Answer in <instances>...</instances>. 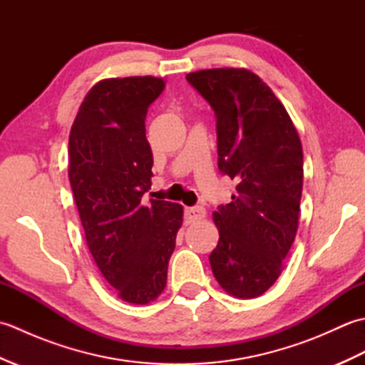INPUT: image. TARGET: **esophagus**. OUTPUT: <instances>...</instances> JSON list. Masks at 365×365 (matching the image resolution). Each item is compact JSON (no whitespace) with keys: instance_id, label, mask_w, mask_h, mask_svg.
<instances>
[{"instance_id":"34e87169","label":"esophagus","mask_w":365,"mask_h":365,"mask_svg":"<svg viewBox=\"0 0 365 365\" xmlns=\"http://www.w3.org/2000/svg\"><path fill=\"white\" fill-rule=\"evenodd\" d=\"M185 218H187L188 222H195V221H199L205 218V208L204 207H190L185 210Z\"/></svg>"}]
</instances>
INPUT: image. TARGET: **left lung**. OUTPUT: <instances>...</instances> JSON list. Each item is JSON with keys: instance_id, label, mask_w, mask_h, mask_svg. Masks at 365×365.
<instances>
[{"instance_id": "obj_1", "label": "left lung", "mask_w": 365, "mask_h": 365, "mask_svg": "<svg viewBox=\"0 0 365 365\" xmlns=\"http://www.w3.org/2000/svg\"><path fill=\"white\" fill-rule=\"evenodd\" d=\"M187 81L213 108L218 168L238 183L213 221L220 242L210 254L216 281L235 298L265 293L282 273L298 230L302 145L273 91L246 68H210Z\"/></svg>"}]
</instances>
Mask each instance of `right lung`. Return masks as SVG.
I'll list each match as a JSON object with an SVG mask.
<instances>
[{
  "label": "right lung",
  "mask_w": 365,
  "mask_h": 365,
  "mask_svg": "<svg viewBox=\"0 0 365 365\" xmlns=\"http://www.w3.org/2000/svg\"><path fill=\"white\" fill-rule=\"evenodd\" d=\"M163 89L155 76L98 81L68 136V180L88 247L108 284L131 304H149L165 290L183 222L180 204L141 202L153 175L144 120Z\"/></svg>",
  "instance_id": "1"
}]
</instances>
